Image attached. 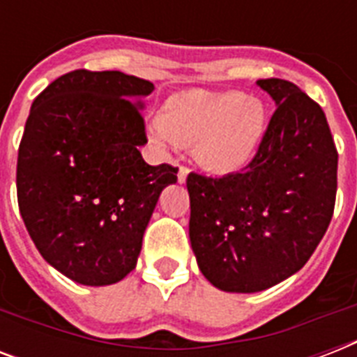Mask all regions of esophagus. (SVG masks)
<instances>
[{"instance_id":"esophagus-1","label":"esophagus","mask_w":357,"mask_h":357,"mask_svg":"<svg viewBox=\"0 0 357 357\" xmlns=\"http://www.w3.org/2000/svg\"><path fill=\"white\" fill-rule=\"evenodd\" d=\"M187 176H189V168L179 167V170H178V181H179V183H185V181H187Z\"/></svg>"}]
</instances>
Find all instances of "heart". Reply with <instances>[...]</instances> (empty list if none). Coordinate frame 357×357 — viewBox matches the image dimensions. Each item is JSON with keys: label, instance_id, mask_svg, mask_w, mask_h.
Listing matches in <instances>:
<instances>
[{"label": "heart", "instance_id": "obj_1", "mask_svg": "<svg viewBox=\"0 0 357 357\" xmlns=\"http://www.w3.org/2000/svg\"><path fill=\"white\" fill-rule=\"evenodd\" d=\"M266 131L265 105L243 92H176L165 100L159 119L148 123L157 148L192 146L196 161L217 174L243 170Z\"/></svg>", "mask_w": 357, "mask_h": 357}]
</instances>
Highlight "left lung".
<instances>
[{
    "label": "left lung",
    "mask_w": 357,
    "mask_h": 357,
    "mask_svg": "<svg viewBox=\"0 0 357 357\" xmlns=\"http://www.w3.org/2000/svg\"><path fill=\"white\" fill-rule=\"evenodd\" d=\"M255 85L276 113L252 162L222 178H187L196 263L226 293H259L298 272L326 234L337 192V150L322 109L285 79Z\"/></svg>",
    "instance_id": "obj_1"
}]
</instances>
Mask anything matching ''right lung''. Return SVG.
<instances>
[{
	"label": "right lung",
	"mask_w": 357,
	"mask_h": 357,
	"mask_svg": "<svg viewBox=\"0 0 357 357\" xmlns=\"http://www.w3.org/2000/svg\"><path fill=\"white\" fill-rule=\"evenodd\" d=\"M153 83L116 70H74L35 98L20 142V215L44 259L81 285L133 271L162 189L178 168L142 159Z\"/></svg>",
	"instance_id": "add662e5"
}]
</instances>
